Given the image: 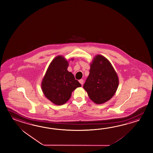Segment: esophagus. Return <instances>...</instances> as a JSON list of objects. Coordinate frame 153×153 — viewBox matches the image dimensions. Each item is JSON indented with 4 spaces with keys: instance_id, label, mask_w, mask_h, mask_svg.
<instances>
[{
    "instance_id": "esophagus-1",
    "label": "esophagus",
    "mask_w": 153,
    "mask_h": 153,
    "mask_svg": "<svg viewBox=\"0 0 153 153\" xmlns=\"http://www.w3.org/2000/svg\"><path fill=\"white\" fill-rule=\"evenodd\" d=\"M79 83H81V84L82 85V84H83V82H84V81H83V79H80V80H79Z\"/></svg>"
}]
</instances>
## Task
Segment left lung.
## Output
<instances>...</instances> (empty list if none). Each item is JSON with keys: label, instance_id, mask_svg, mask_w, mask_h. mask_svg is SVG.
Returning <instances> with one entry per match:
<instances>
[{"label": "left lung", "instance_id": "obj_1", "mask_svg": "<svg viewBox=\"0 0 153 153\" xmlns=\"http://www.w3.org/2000/svg\"><path fill=\"white\" fill-rule=\"evenodd\" d=\"M89 75L83 85L91 100L101 104L110 100L115 93L118 77L109 61L97 55L91 64Z\"/></svg>", "mask_w": 153, "mask_h": 153}]
</instances>
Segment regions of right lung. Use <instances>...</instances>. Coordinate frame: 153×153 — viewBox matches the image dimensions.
<instances>
[{"label": "right lung", "instance_id": "obj_1", "mask_svg": "<svg viewBox=\"0 0 153 153\" xmlns=\"http://www.w3.org/2000/svg\"><path fill=\"white\" fill-rule=\"evenodd\" d=\"M68 62L62 56H56L50 64L42 80L41 87L48 99L57 105L66 103L72 92L81 84L68 71Z\"/></svg>", "mask_w": 153, "mask_h": 153}]
</instances>
